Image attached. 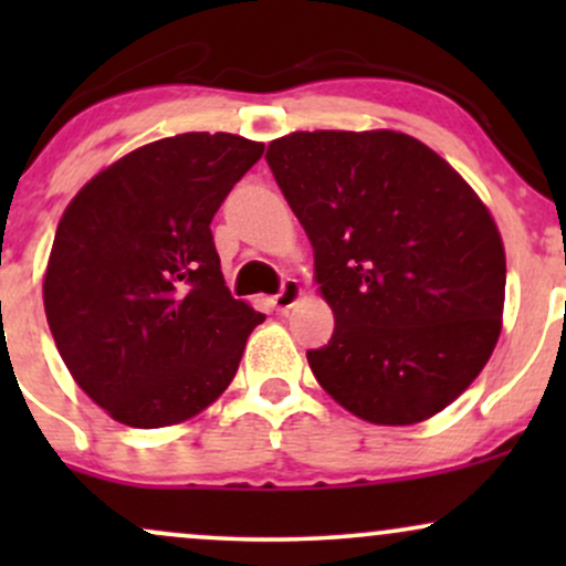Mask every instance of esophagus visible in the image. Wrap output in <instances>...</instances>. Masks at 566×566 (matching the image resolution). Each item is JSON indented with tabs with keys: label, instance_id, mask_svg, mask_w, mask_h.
<instances>
[{
	"label": "esophagus",
	"instance_id": "esophagus-1",
	"mask_svg": "<svg viewBox=\"0 0 566 566\" xmlns=\"http://www.w3.org/2000/svg\"><path fill=\"white\" fill-rule=\"evenodd\" d=\"M301 292H303L301 284H297L295 279H284L282 290H279L276 295H274V308H276V311H287V308H292L297 297H301Z\"/></svg>",
	"mask_w": 566,
	"mask_h": 566
}]
</instances>
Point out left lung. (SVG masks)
Masks as SVG:
<instances>
[{"label":"left lung","instance_id":"obj_1","mask_svg":"<svg viewBox=\"0 0 566 566\" xmlns=\"http://www.w3.org/2000/svg\"><path fill=\"white\" fill-rule=\"evenodd\" d=\"M335 314L311 373L340 407L412 426L476 380L500 337L505 252L473 188L394 129H316L265 151Z\"/></svg>","mask_w":566,"mask_h":566}]
</instances>
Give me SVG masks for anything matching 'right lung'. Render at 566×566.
I'll list each match as a JSON object with an SVG mask.
<instances>
[{
	"mask_svg": "<svg viewBox=\"0 0 566 566\" xmlns=\"http://www.w3.org/2000/svg\"><path fill=\"white\" fill-rule=\"evenodd\" d=\"M263 143L184 133L97 172L57 223L44 314L69 373L133 428L184 423L229 388L265 316L231 297L210 223Z\"/></svg>",
	"mask_w": 566,
	"mask_h": 566,
	"instance_id": "right-lung-1",
	"label": "right lung"
}]
</instances>
